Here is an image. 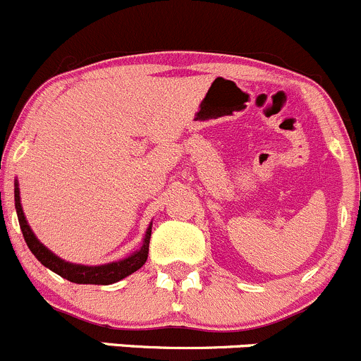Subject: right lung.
<instances>
[{
  "mask_svg": "<svg viewBox=\"0 0 361 361\" xmlns=\"http://www.w3.org/2000/svg\"><path fill=\"white\" fill-rule=\"evenodd\" d=\"M20 191H18V184L15 182V208H17V217L18 224H20L22 235H24L25 243H27L29 250L35 254V257L43 264L44 267H48L50 271L57 273L59 276L66 278V280L73 281V283L80 285H111L116 283V281L123 280L128 274L135 273L137 269L144 266V262L147 261V254H149V238H151V226L147 228L146 236H144L142 247L137 252H133L130 257L121 259V261L104 264V266H83V264H73L62 261L61 257L54 254V252L48 250L47 247L35 236L31 226L25 221L24 210L20 205Z\"/></svg>",
  "mask_w": 361,
  "mask_h": 361,
  "instance_id": "right-lung-1",
  "label": "right lung"
}]
</instances>
